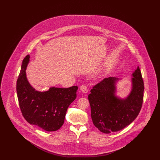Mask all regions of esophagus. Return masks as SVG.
Listing matches in <instances>:
<instances>
[{"instance_id":"34e87169","label":"esophagus","mask_w":160,"mask_h":160,"mask_svg":"<svg viewBox=\"0 0 160 160\" xmlns=\"http://www.w3.org/2000/svg\"><path fill=\"white\" fill-rule=\"evenodd\" d=\"M80 91L84 93H86L88 92V88L86 85H82L80 86Z\"/></svg>"}]
</instances>
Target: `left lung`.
Listing matches in <instances>:
<instances>
[{"mask_svg":"<svg viewBox=\"0 0 160 160\" xmlns=\"http://www.w3.org/2000/svg\"><path fill=\"white\" fill-rule=\"evenodd\" d=\"M132 87L129 95L121 98L115 95L116 84L120 80L110 77L93 87L88 99L94 125L102 132L119 131L137 118L143 99L144 83L138 67L132 73Z\"/></svg>","mask_w":160,"mask_h":160,"instance_id":"8db88e82","label":"left lung"}]
</instances>
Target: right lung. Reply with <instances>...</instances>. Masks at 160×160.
<instances>
[{
  "label": "right lung",
  "instance_id": "add662e5",
  "mask_svg": "<svg viewBox=\"0 0 160 160\" xmlns=\"http://www.w3.org/2000/svg\"><path fill=\"white\" fill-rule=\"evenodd\" d=\"M30 56L23 59L17 81V93L23 117L31 125L47 131H54L63 125L69 105L77 97L78 87H51L48 91H36L29 83L26 69Z\"/></svg>",
  "mask_w": 160,
  "mask_h": 160
}]
</instances>
